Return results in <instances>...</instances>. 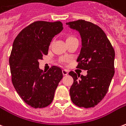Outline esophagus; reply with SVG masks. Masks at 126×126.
Here are the masks:
<instances>
[{"mask_svg":"<svg viewBox=\"0 0 126 126\" xmlns=\"http://www.w3.org/2000/svg\"><path fill=\"white\" fill-rule=\"evenodd\" d=\"M62 73H63V76H67L68 74V71L66 70V69H63L62 70Z\"/></svg>","mask_w":126,"mask_h":126,"instance_id":"34e87169","label":"esophagus"}]
</instances>
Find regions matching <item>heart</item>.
Wrapping results in <instances>:
<instances>
[{
  "mask_svg": "<svg viewBox=\"0 0 126 126\" xmlns=\"http://www.w3.org/2000/svg\"><path fill=\"white\" fill-rule=\"evenodd\" d=\"M74 40H77V38L74 36H67L66 37V42H67V43L71 41H73ZM61 61H62V62H65V61H67V60H65V59H62Z\"/></svg>",
  "mask_w": 126,
  "mask_h": 126,
  "instance_id": "obj_1",
  "label": "heart"
}]
</instances>
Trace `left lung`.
I'll return each instance as SVG.
<instances>
[{"mask_svg":"<svg viewBox=\"0 0 126 126\" xmlns=\"http://www.w3.org/2000/svg\"><path fill=\"white\" fill-rule=\"evenodd\" d=\"M79 32L82 48L77 68L87 70V75L69 74L74 79L69 93L72 102L79 107L90 108L105 96L115 74V50L99 26L90 21L79 19L66 23Z\"/></svg>","mask_w":126,"mask_h":126,"instance_id":"1","label":"left lung"}]
</instances>
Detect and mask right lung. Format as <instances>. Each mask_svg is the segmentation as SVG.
Instances as JSON below:
<instances>
[{"instance_id":"1","label":"right lung","mask_w":126,"mask_h":126,"mask_svg":"<svg viewBox=\"0 0 126 126\" xmlns=\"http://www.w3.org/2000/svg\"><path fill=\"white\" fill-rule=\"evenodd\" d=\"M63 29L61 21H38L23 29L13 42L9 57L13 84L19 96L32 107L49 105L63 78L59 67L52 66L44 72L39 68L38 62L48 54L53 37Z\"/></svg>"}]
</instances>
